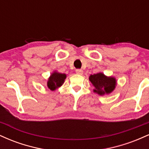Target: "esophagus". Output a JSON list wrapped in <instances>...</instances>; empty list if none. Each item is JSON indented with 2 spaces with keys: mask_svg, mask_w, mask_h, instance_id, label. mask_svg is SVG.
<instances>
[{
  "mask_svg": "<svg viewBox=\"0 0 149 149\" xmlns=\"http://www.w3.org/2000/svg\"><path fill=\"white\" fill-rule=\"evenodd\" d=\"M76 74L83 75V70H81V69H76Z\"/></svg>",
  "mask_w": 149,
  "mask_h": 149,
  "instance_id": "obj_1",
  "label": "esophagus"
}]
</instances>
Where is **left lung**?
<instances>
[{
	"mask_svg": "<svg viewBox=\"0 0 149 149\" xmlns=\"http://www.w3.org/2000/svg\"><path fill=\"white\" fill-rule=\"evenodd\" d=\"M89 80L95 87L93 92L100 96L111 93L117 85V80L115 77L107 76L102 72L90 75Z\"/></svg>",
	"mask_w": 149,
	"mask_h": 149,
	"instance_id": "8db88e82",
	"label": "left lung"
}]
</instances>
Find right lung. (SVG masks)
Here are the masks:
<instances>
[{"mask_svg":"<svg viewBox=\"0 0 149 149\" xmlns=\"http://www.w3.org/2000/svg\"><path fill=\"white\" fill-rule=\"evenodd\" d=\"M66 78V75L65 73H59L57 71H53L47 81V88L52 91H54L64 84Z\"/></svg>","mask_w":149,"mask_h":149,"instance_id":"right-lung-1","label":"right lung"}]
</instances>
